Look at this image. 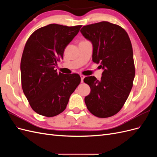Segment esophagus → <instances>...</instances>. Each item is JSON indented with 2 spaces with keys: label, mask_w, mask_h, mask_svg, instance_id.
<instances>
[{
  "label": "esophagus",
  "mask_w": 157,
  "mask_h": 157,
  "mask_svg": "<svg viewBox=\"0 0 157 157\" xmlns=\"http://www.w3.org/2000/svg\"><path fill=\"white\" fill-rule=\"evenodd\" d=\"M80 78H81V82L82 83L84 82V76L83 75H80Z\"/></svg>",
  "instance_id": "1"
}]
</instances>
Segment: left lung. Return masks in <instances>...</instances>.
Here are the masks:
<instances>
[{
  "mask_svg": "<svg viewBox=\"0 0 157 157\" xmlns=\"http://www.w3.org/2000/svg\"><path fill=\"white\" fill-rule=\"evenodd\" d=\"M80 32L93 46L92 61L103 69L100 80L85 77L91 91L84 98L88 111L99 118L115 115L129 96L135 77L131 41L121 26L101 21L84 26Z\"/></svg>",
  "mask_w": 157,
  "mask_h": 157,
  "instance_id": "obj_1",
  "label": "left lung"
}]
</instances>
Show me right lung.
Masks as SVG:
<instances>
[{"mask_svg":"<svg viewBox=\"0 0 157 157\" xmlns=\"http://www.w3.org/2000/svg\"><path fill=\"white\" fill-rule=\"evenodd\" d=\"M81 27L50 24L36 30L26 42L20 65L21 86L33 110L40 115L62 113L80 82L79 75L58 73L54 68Z\"/></svg>","mask_w":157,"mask_h":157,"instance_id":"add662e5","label":"right lung"}]
</instances>
